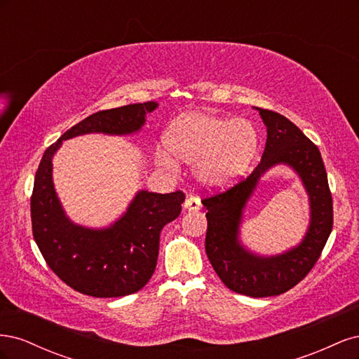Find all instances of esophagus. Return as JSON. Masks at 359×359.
Wrapping results in <instances>:
<instances>
[{
  "instance_id": "34e87169",
  "label": "esophagus",
  "mask_w": 359,
  "mask_h": 359,
  "mask_svg": "<svg viewBox=\"0 0 359 359\" xmlns=\"http://www.w3.org/2000/svg\"><path fill=\"white\" fill-rule=\"evenodd\" d=\"M201 208H202L201 201L194 196L187 198L186 202H184V210H187V211H199Z\"/></svg>"
}]
</instances>
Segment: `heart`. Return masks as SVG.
Listing matches in <instances>:
<instances>
[{
    "instance_id": "b5f03b06",
    "label": "heart",
    "mask_w": 359,
    "mask_h": 359,
    "mask_svg": "<svg viewBox=\"0 0 359 359\" xmlns=\"http://www.w3.org/2000/svg\"><path fill=\"white\" fill-rule=\"evenodd\" d=\"M165 144L173 156L194 165V177L202 186L220 189L231 186L247 172L257 153L259 135L244 118L190 114L170 123ZM168 151L160 148L157 160L175 168L177 161Z\"/></svg>"
}]
</instances>
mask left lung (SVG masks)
<instances>
[{
	"mask_svg": "<svg viewBox=\"0 0 359 359\" xmlns=\"http://www.w3.org/2000/svg\"><path fill=\"white\" fill-rule=\"evenodd\" d=\"M256 109L268 133L262 160L245 180L205 198L202 203L208 210L205 250L217 276L236 293L264 298L287 292L310 273L328 241L334 214L327 170L318 147L286 116ZM276 164H286L299 173L309 194L311 223L298 246L276 257H260L241 244L239 226L259 177Z\"/></svg>",
	"mask_w": 359,
	"mask_h": 359,
	"instance_id": "1",
	"label": "left lung"
}]
</instances>
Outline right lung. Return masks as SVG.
<instances>
[{
	"instance_id": "obj_1",
	"label": "right lung",
	"mask_w": 359,
	"mask_h": 359,
	"mask_svg": "<svg viewBox=\"0 0 359 359\" xmlns=\"http://www.w3.org/2000/svg\"><path fill=\"white\" fill-rule=\"evenodd\" d=\"M157 106L147 102L95 112L67 130L41 157L31 196L32 235L49 268L83 295L116 298L142 289L154 274L160 232L181 214L186 194L140 190L109 227H83L62 210L53 189L52 157L62 140L74 136L136 133Z\"/></svg>"
}]
</instances>
